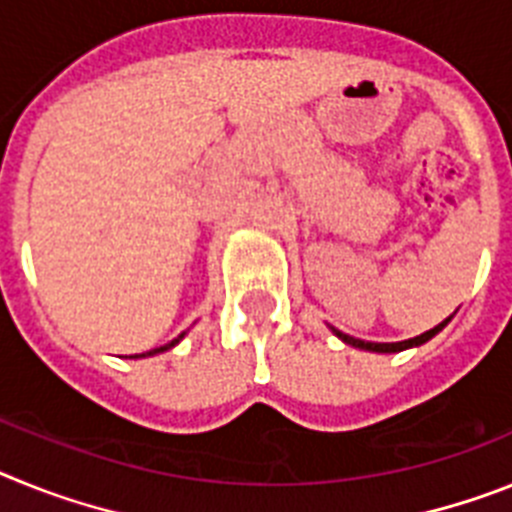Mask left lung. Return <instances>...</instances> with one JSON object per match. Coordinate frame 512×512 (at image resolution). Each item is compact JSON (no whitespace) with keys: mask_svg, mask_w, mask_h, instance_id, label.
Listing matches in <instances>:
<instances>
[{"mask_svg":"<svg viewBox=\"0 0 512 512\" xmlns=\"http://www.w3.org/2000/svg\"><path fill=\"white\" fill-rule=\"evenodd\" d=\"M448 322H451V317H448V319H443V322L438 324V327H433V330L422 332V335H417V337H410V340H402V342H368V340H358V337H350V335H345V332L335 330V327H332V332H335V335L340 337V340L345 342V345H353V348L371 350V353H399V350L417 348V345H422V342H428L430 337H435V335H438V332H441L443 327H446Z\"/></svg>","mask_w":512,"mask_h":512,"instance_id":"8db88e82","label":"left lung"}]
</instances>
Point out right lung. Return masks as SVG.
Returning <instances> with one entry per match:
<instances>
[{"label": "right lung", "instance_id": "1", "mask_svg": "<svg viewBox=\"0 0 512 512\" xmlns=\"http://www.w3.org/2000/svg\"><path fill=\"white\" fill-rule=\"evenodd\" d=\"M182 337H185V332H182L180 337H175V340L172 342H167V345H162V348H154V350H146V353H139V355H131V358H149V355H157V353H164V350H170V348H175L177 342L182 340Z\"/></svg>", "mask_w": 512, "mask_h": 512}]
</instances>
